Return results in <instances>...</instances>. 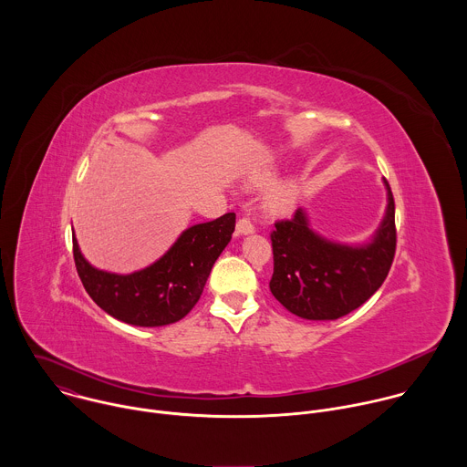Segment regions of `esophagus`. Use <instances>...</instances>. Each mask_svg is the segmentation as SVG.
<instances>
[{"instance_id":"1","label":"esophagus","mask_w":467,"mask_h":467,"mask_svg":"<svg viewBox=\"0 0 467 467\" xmlns=\"http://www.w3.org/2000/svg\"><path fill=\"white\" fill-rule=\"evenodd\" d=\"M251 233H254V225H253V222H251L249 218H242V220H238V223H236V234H238V236H242V234H251Z\"/></svg>"}]
</instances>
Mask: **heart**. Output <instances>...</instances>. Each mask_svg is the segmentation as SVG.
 <instances>
[{
    "label": "heart",
    "mask_w": 467,
    "mask_h": 467,
    "mask_svg": "<svg viewBox=\"0 0 467 467\" xmlns=\"http://www.w3.org/2000/svg\"><path fill=\"white\" fill-rule=\"evenodd\" d=\"M272 181H274V170H270V168L258 170L251 177V182L254 186H264V184H268ZM294 193H296V184L292 181L279 182L277 186H274L270 190L268 195H265V207H268V211L274 213V214H285L292 205Z\"/></svg>",
    "instance_id": "b5f03b06"
}]
</instances>
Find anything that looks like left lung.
<instances>
[{"label":"left lung","mask_w":467,"mask_h":467,"mask_svg":"<svg viewBox=\"0 0 467 467\" xmlns=\"http://www.w3.org/2000/svg\"><path fill=\"white\" fill-rule=\"evenodd\" d=\"M384 186V218L364 244L321 236L303 209L292 220L275 223L270 290L286 310L312 321L338 319L380 288L395 254V205L386 179Z\"/></svg>","instance_id":"1"}]
</instances>
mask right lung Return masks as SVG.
<instances>
[{
    "mask_svg": "<svg viewBox=\"0 0 467 467\" xmlns=\"http://www.w3.org/2000/svg\"><path fill=\"white\" fill-rule=\"evenodd\" d=\"M236 214L197 223L181 233L153 264L132 274L98 270L83 256L74 233V260L94 303L112 317L137 327H162L182 319L203 294L205 283L234 233Z\"/></svg>",
    "mask_w": 467,
    "mask_h": 467,
    "instance_id": "right-lung-1",
    "label": "right lung"
}]
</instances>
